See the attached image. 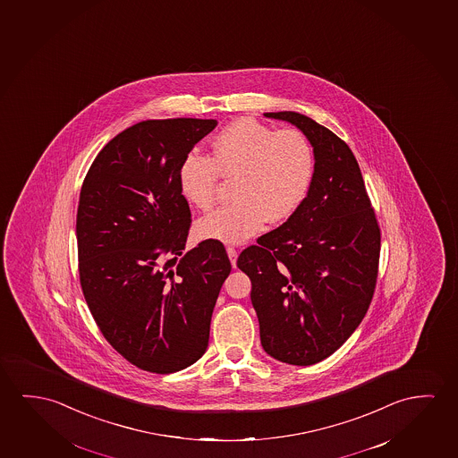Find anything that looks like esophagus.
Wrapping results in <instances>:
<instances>
[{
    "label": "esophagus",
    "mask_w": 458,
    "mask_h": 458,
    "mask_svg": "<svg viewBox=\"0 0 458 458\" xmlns=\"http://www.w3.org/2000/svg\"><path fill=\"white\" fill-rule=\"evenodd\" d=\"M226 254L228 259L232 261V267H236V259H238V250L234 247H226Z\"/></svg>",
    "instance_id": "34e87169"
}]
</instances>
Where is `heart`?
<instances>
[{"instance_id": "obj_1", "label": "heart", "mask_w": 458, "mask_h": 458, "mask_svg": "<svg viewBox=\"0 0 458 458\" xmlns=\"http://www.w3.org/2000/svg\"><path fill=\"white\" fill-rule=\"evenodd\" d=\"M218 174L234 179V203L198 222L203 240L238 244L281 222L303 203L314 174V152L298 130H281L250 119L236 120L212 141V158L189 154L179 169L183 198L199 211L216 204Z\"/></svg>"}]
</instances>
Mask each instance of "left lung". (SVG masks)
I'll list each match as a JSON object with an SVG mask.
<instances>
[{
	"instance_id": "8db88e82",
	"label": "left lung",
	"mask_w": 458,
	"mask_h": 458,
	"mask_svg": "<svg viewBox=\"0 0 458 458\" xmlns=\"http://www.w3.org/2000/svg\"><path fill=\"white\" fill-rule=\"evenodd\" d=\"M295 125L314 152L310 191L285 224L244 249L238 267L265 352L310 366L336 352L373 298L380 232L352 150L328 128L293 111L265 113Z\"/></svg>"
}]
</instances>
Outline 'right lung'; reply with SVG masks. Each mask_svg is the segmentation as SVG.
Segmentation results:
<instances>
[{
    "mask_svg": "<svg viewBox=\"0 0 458 458\" xmlns=\"http://www.w3.org/2000/svg\"><path fill=\"white\" fill-rule=\"evenodd\" d=\"M214 119L146 120L97 155L79 197V276L107 343L144 371L193 365L232 271L218 241L185 250L191 208L179 169Z\"/></svg>",
    "mask_w": 458,
    "mask_h": 458,
    "instance_id": "add662e5",
    "label": "right lung"
}]
</instances>
